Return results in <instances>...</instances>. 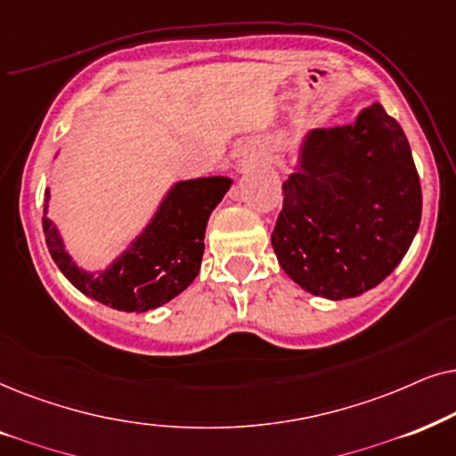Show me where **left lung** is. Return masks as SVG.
<instances>
[{
  "label": "left lung",
  "instance_id": "left-lung-1",
  "mask_svg": "<svg viewBox=\"0 0 456 456\" xmlns=\"http://www.w3.org/2000/svg\"><path fill=\"white\" fill-rule=\"evenodd\" d=\"M419 223L421 185L411 145L373 102L350 123L302 135L271 244L302 289L346 300L396 269Z\"/></svg>",
  "mask_w": 456,
  "mask_h": 456
}]
</instances>
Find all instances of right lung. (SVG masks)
Here are the masks:
<instances>
[{
	"mask_svg": "<svg viewBox=\"0 0 456 456\" xmlns=\"http://www.w3.org/2000/svg\"><path fill=\"white\" fill-rule=\"evenodd\" d=\"M58 154L60 150L53 158ZM232 185L233 179L223 175L175 181L142 232L117 258L100 269H85L66 250L58 224L47 215L50 190H45L44 235L47 250L62 275L87 298L117 311L148 313L177 298L198 277L206 224Z\"/></svg>",
	"mask_w": 456,
	"mask_h": 456,
	"instance_id": "obj_1",
	"label": "right lung"
}]
</instances>
